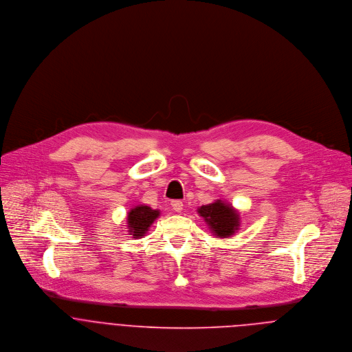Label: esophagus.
<instances>
[{
  "label": "esophagus",
  "mask_w": 352,
  "mask_h": 352,
  "mask_svg": "<svg viewBox=\"0 0 352 352\" xmlns=\"http://www.w3.org/2000/svg\"><path fill=\"white\" fill-rule=\"evenodd\" d=\"M170 206H172V210L176 211V212H182L183 211V201H173L170 203Z\"/></svg>",
  "instance_id": "esophagus-1"
}]
</instances>
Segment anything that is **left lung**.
Listing matches in <instances>:
<instances>
[{
  "instance_id": "obj_1",
  "label": "left lung",
  "mask_w": 352,
  "mask_h": 352,
  "mask_svg": "<svg viewBox=\"0 0 352 352\" xmlns=\"http://www.w3.org/2000/svg\"><path fill=\"white\" fill-rule=\"evenodd\" d=\"M198 214L203 217L214 236L226 239L233 236L240 228V215L230 203L218 199L214 203L204 204L198 208Z\"/></svg>"
}]
</instances>
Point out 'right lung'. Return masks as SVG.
I'll return each mask as SVG.
<instances>
[{"label": "right lung", "instance_id": "right-lung-1", "mask_svg": "<svg viewBox=\"0 0 352 352\" xmlns=\"http://www.w3.org/2000/svg\"><path fill=\"white\" fill-rule=\"evenodd\" d=\"M158 215V210H153L145 204H140L131 208L127 215V228L130 236H133V239H142Z\"/></svg>", "mask_w": 352, "mask_h": 352}]
</instances>
